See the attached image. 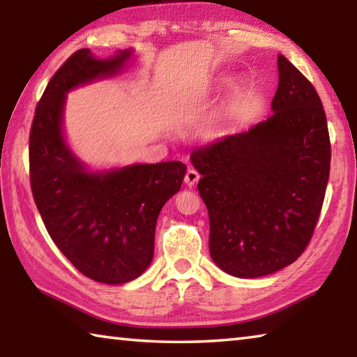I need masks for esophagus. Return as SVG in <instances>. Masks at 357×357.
<instances>
[{
  "mask_svg": "<svg viewBox=\"0 0 357 357\" xmlns=\"http://www.w3.org/2000/svg\"><path fill=\"white\" fill-rule=\"evenodd\" d=\"M198 179H200V173H198L197 170H193V168H189V170H187V173H185V178H184L185 184L192 187V185H195L198 183Z\"/></svg>",
  "mask_w": 357,
  "mask_h": 357,
  "instance_id": "1",
  "label": "esophagus"
}]
</instances>
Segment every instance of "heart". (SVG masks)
<instances>
[{
    "instance_id": "1",
    "label": "heart",
    "mask_w": 357,
    "mask_h": 357,
    "mask_svg": "<svg viewBox=\"0 0 357 357\" xmlns=\"http://www.w3.org/2000/svg\"><path fill=\"white\" fill-rule=\"evenodd\" d=\"M247 98V83L241 78H236L229 83L227 99L213 118L208 121L206 128H204V134L211 140H217V138L225 137L233 129L234 121L238 119V114L241 108L244 105V100Z\"/></svg>"
}]
</instances>
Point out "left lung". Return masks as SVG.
Returning a JSON list of instances; mask_svg holds the SVG:
<instances>
[{
  "label": "left lung",
  "instance_id": "8db88e82",
  "mask_svg": "<svg viewBox=\"0 0 357 357\" xmlns=\"http://www.w3.org/2000/svg\"><path fill=\"white\" fill-rule=\"evenodd\" d=\"M273 114L190 154L209 214V253L227 274L277 273L305 250L321 213L331 142L313 84L279 55Z\"/></svg>",
  "mask_w": 357,
  "mask_h": 357
}]
</instances>
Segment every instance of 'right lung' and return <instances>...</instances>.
Returning <instances> with one entry per match:
<instances>
[{
  "instance_id": "obj_1",
  "label": "right lung",
  "mask_w": 357,
  "mask_h": 357,
  "mask_svg": "<svg viewBox=\"0 0 357 357\" xmlns=\"http://www.w3.org/2000/svg\"><path fill=\"white\" fill-rule=\"evenodd\" d=\"M130 56L121 50L99 59L89 48L70 55L48 82L29 132V181L48 234L83 275L108 285L137 279L153 261L157 217L187 170L172 160L91 173L66 144V94L118 74Z\"/></svg>"
}]
</instances>
